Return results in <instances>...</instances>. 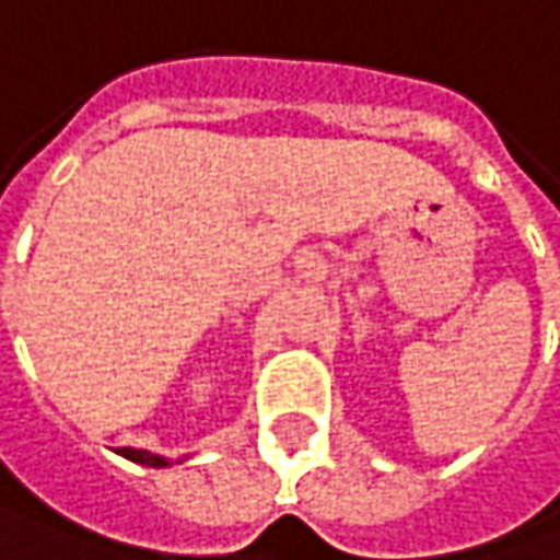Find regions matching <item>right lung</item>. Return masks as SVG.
Instances as JSON below:
<instances>
[{
  "label": "right lung",
  "instance_id": "add662e5",
  "mask_svg": "<svg viewBox=\"0 0 560 560\" xmlns=\"http://www.w3.org/2000/svg\"><path fill=\"white\" fill-rule=\"evenodd\" d=\"M120 456L130 462H140L145 468H168L172 465V459H165V456H155V453H145V450H133V446H124Z\"/></svg>",
  "mask_w": 560,
  "mask_h": 560
}]
</instances>
